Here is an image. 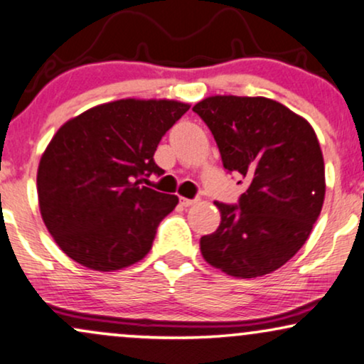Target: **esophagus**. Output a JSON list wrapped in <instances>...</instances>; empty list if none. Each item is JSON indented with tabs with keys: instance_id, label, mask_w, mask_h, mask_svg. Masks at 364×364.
Segmentation results:
<instances>
[{
	"instance_id": "obj_1",
	"label": "esophagus",
	"mask_w": 364,
	"mask_h": 364,
	"mask_svg": "<svg viewBox=\"0 0 364 364\" xmlns=\"http://www.w3.org/2000/svg\"><path fill=\"white\" fill-rule=\"evenodd\" d=\"M198 198H193V200H190V198H179V203H181L183 206H191V205H195V203H198Z\"/></svg>"
}]
</instances>
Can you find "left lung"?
<instances>
[{
  "label": "left lung",
  "instance_id": "obj_1",
  "mask_svg": "<svg viewBox=\"0 0 364 364\" xmlns=\"http://www.w3.org/2000/svg\"><path fill=\"white\" fill-rule=\"evenodd\" d=\"M193 110L210 127L223 168L250 183L238 205L215 201L222 222L201 237V255L232 277L274 272L301 250L323 210L324 159L314 129L267 97L213 95Z\"/></svg>",
  "mask_w": 364,
  "mask_h": 364
}]
</instances>
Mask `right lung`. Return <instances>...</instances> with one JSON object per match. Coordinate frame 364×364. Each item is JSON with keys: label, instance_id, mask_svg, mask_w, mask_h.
Returning a JSON list of instances; mask_svg holds the SVG:
<instances>
[{"label": "right lung", "instance_id": "obj_1", "mask_svg": "<svg viewBox=\"0 0 364 364\" xmlns=\"http://www.w3.org/2000/svg\"><path fill=\"white\" fill-rule=\"evenodd\" d=\"M190 104L121 99L95 105L58 129L36 174L40 213L72 260L112 272L148 255L178 196L142 186L164 171L154 151Z\"/></svg>", "mask_w": 364, "mask_h": 364}]
</instances>
